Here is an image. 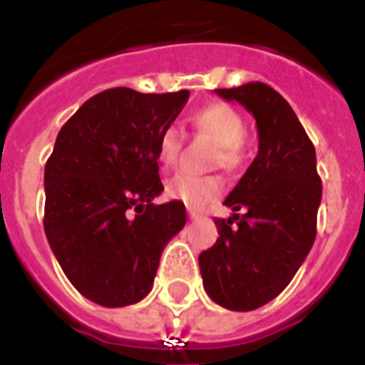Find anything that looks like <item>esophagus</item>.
I'll return each instance as SVG.
<instances>
[{"instance_id": "obj_1", "label": "esophagus", "mask_w": 365, "mask_h": 365, "mask_svg": "<svg viewBox=\"0 0 365 365\" xmlns=\"http://www.w3.org/2000/svg\"><path fill=\"white\" fill-rule=\"evenodd\" d=\"M187 214H189V217H191V220H199V217H200L199 212L195 210V208H191V206L187 208Z\"/></svg>"}]
</instances>
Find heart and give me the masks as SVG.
Listing matches in <instances>:
<instances>
[{"label": "heart", "instance_id": "obj_1", "mask_svg": "<svg viewBox=\"0 0 365 365\" xmlns=\"http://www.w3.org/2000/svg\"><path fill=\"white\" fill-rule=\"evenodd\" d=\"M191 126L200 136L208 138L216 143L214 166L235 168L242 159V142L246 138V123L239 111L227 104H210L199 110L191 117ZM183 148V132L178 125H168L160 132L157 155L166 168L178 163ZM223 191V182L220 176H191L176 174L166 182V195L178 199L191 208H205L216 200Z\"/></svg>", "mask_w": 365, "mask_h": 365}]
</instances>
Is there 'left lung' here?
Here are the masks:
<instances>
[{
	"instance_id": "obj_1",
	"label": "left lung",
	"mask_w": 365,
	"mask_h": 365,
	"mask_svg": "<svg viewBox=\"0 0 365 365\" xmlns=\"http://www.w3.org/2000/svg\"><path fill=\"white\" fill-rule=\"evenodd\" d=\"M216 94L254 115L259 149L223 202L242 216L214 220L220 237L199 255V265L210 299L246 312L274 299L311 252L322 182L314 145L274 88L255 81Z\"/></svg>"
}]
</instances>
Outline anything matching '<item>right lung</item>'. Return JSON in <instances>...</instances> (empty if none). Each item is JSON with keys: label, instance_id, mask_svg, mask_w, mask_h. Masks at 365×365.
Here are the masks:
<instances>
[{"label": "right lung", "instance_id": "right-lung-1", "mask_svg": "<svg viewBox=\"0 0 365 365\" xmlns=\"http://www.w3.org/2000/svg\"><path fill=\"white\" fill-rule=\"evenodd\" d=\"M189 91L108 88L60 128L45 165V235L79 294L126 307L149 294L163 250L185 225L180 200L153 205L160 132Z\"/></svg>", "mask_w": 365, "mask_h": 365}]
</instances>
